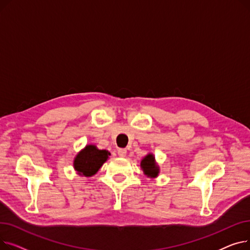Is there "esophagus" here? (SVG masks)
Returning a JSON list of instances; mask_svg holds the SVG:
<instances>
[{
	"label": "esophagus",
	"instance_id": "34e87169",
	"mask_svg": "<svg viewBox=\"0 0 250 250\" xmlns=\"http://www.w3.org/2000/svg\"><path fill=\"white\" fill-rule=\"evenodd\" d=\"M117 154H118V156L120 157H125V155H126V150L125 149H118L117 150Z\"/></svg>",
	"mask_w": 250,
	"mask_h": 250
}]
</instances>
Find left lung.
<instances>
[{
    "mask_svg": "<svg viewBox=\"0 0 250 250\" xmlns=\"http://www.w3.org/2000/svg\"><path fill=\"white\" fill-rule=\"evenodd\" d=\"M141 167L148 177H156L159 173V167L156 165L155 158L152 154L147 155L141 162Z\"/></svg>",
    "mask_w": 250,
    "mask_h": 250,
    "instance_id": "8db88e82",
    "label": "left lung"
}]
</instances>
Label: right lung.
<instances>
[{"mask_svg":"<svg viewBox=\"0 0 250 250\" xmlns=\"http://www.w3.org/2000/svg\"><path fill=\"white\" fill-rule=\"evenodd\" d=\"M110 153L106 150H99L93 145H88L77 155L74 167L80 175H94L103 163L107 160Z\"/></svg>","mask_w":250,"mask_h":250,"instance_id":"right-lung-1","label":"right lung"}]
</instances>
